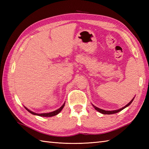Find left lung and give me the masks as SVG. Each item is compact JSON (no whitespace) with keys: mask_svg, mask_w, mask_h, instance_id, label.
<instances>
[{"mask_svg":"<svg viewBox=\"0 0 149 149\" xmlns=\"http://www.w3.org/2000/svg\"><path fill=\"white\" fill-rule=\"evenodd\" d=\"M134 99V97L133 98V99H132L131 100V101L130 102H129V103L127 104V105L125 106L124 107H122L121 109H117V110H113V111H106V110H104V109H100V108H99V107H96V106H95L94 105H93V106L94 107V108L95 109V110H97V111H99V112H100V113H102V114H104V115H111V114H115V113H118V112H120V111H122V110H123V109H124V108H125L126 107L129 106L130 105V104L132 103V101H133Z\"/></svg>","mask_w":149,"mask_h":149,"instance_id":"8db88e82","label":"left lung"}]
</instances>
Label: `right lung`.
I'll use <instances>...</instances> for the list:
<instances>
[{
	"label": "right lung",
	"instance_id": "add662e5",
	"mask_svg": "<svg viewBox=\"0 0 149 149\" xmlns=\"http://www.w3.org/2000/svg\"><path fill=\"white\" fill-rule=\"evenodd\" d=\"M65 104V102L64 104H63V106H61V107H59V108L58 109H57V110H56V111H52V112H50V113H41V114L34 113V112H33V111H31V110L28 109L27 108V107H24L26 109V110L28 111H29V113H31V114H33V115H38V116H43V117H50V116H55V115H58V114L63 109V107H64Z\"/></svg>",
	"mask_w": 149,
	"mask_h": 149
}]
</instances>
